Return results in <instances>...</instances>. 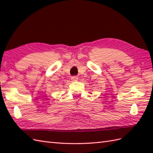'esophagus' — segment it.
Segmentation results:
<instances>
[{"label":"esophagus","mask_w":153,"mask_h":153,"mask_svg":"<svg viewBox=\"0 0 153 153\" xmlns=\"http://www.w3.org/2000/svg\"><path fill=\"white\" fill-rule=\"evenodd\" d=\"M71 79L72 80L73 82H76V81L78 80V77H77V76H72L71 77Z\"/></svg>","instance_id":"obj_1"}]
</instances>
